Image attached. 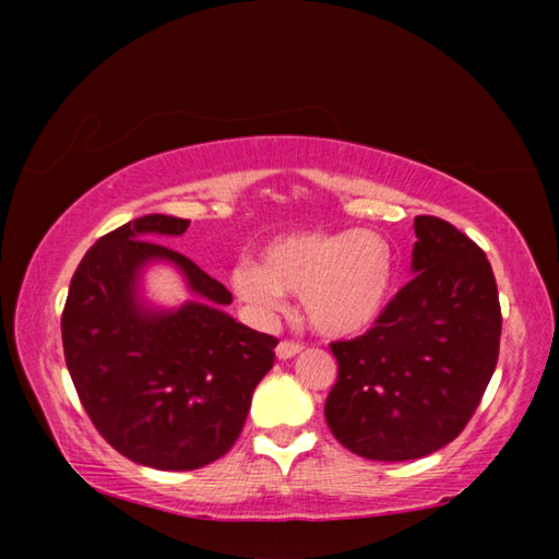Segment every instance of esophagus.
<instances>
[{
    "label": "esophagus",
    "mask_w": 559,
    "mask_h": 559,
    "mask_svg": "<svg viewBox=\"0 0 559 559\" xmlns=\"http://www.w3.org/2000/svg\"><path fill=\"white\" fill-rule=\"evenodd\" d=\"M300 349H302L300 343H290V340H283V343H278V347H276V357L278 359H290V357H296Z\"/></svg>",
    "instance_id": "1"
}]
</instances>
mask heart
<instances>
[{
	"mask_svg": "<svg viewBox=\"0 0 559 559\" xmlns=\"http://www.w3.org/2000/svg\"><path fill=\"white\" fill-rule=\"evenodd\" d=\"M396 278V251L384 234L288 231L261 249V263L239 261L229 273L236 296L261 313H281L286 293L300 296L316 333L345 340L380 323Z\"/></svg>",
	"mask_w": 559,
	"mask_h": 559,
	"instance_id": "obj_1",
	"label": "heart"
}]
</instances>
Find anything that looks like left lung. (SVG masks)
<instances>
[{
  "label": "left lung",
  "instance_id": "obj_1",
  "mask_svg": "<svg viewBox=\"0 0 559 559\" xmlns=\"http://www.w3.org/2000/svg\"><path fill=\"white\" fill-rule=\"evenodd\" d=\"M414 278L380 323L333 343V437L357 456L409 461L459 437L493 377L500 302L486 253L456 226L416 216Z\"/></svg>",
  "mask_w": 559,
  "mask_h": 559
}]
</instances>
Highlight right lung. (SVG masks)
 <instances>
[{
	"label": "right lung",
	"mask_w": 559,
	"mask_h": 559,
	"mask_svg": "<svg viewBox=\"0 0 559 559\" xmlns=\"http://www.w3.org/2000/svg\"><path fill=\"white\" fill-rule=\"evenodd\" d=\"M187 226L147 214L100 236L73 273L61 318L66 367L93 427L157 471L202 468L234 447L278 345L224 313L231 293L159 243ZM155 262L186 281L182 307L159 309L142 296Z\"/></svg>",
	"instance_id": "obj_1"
}]
</instances>
